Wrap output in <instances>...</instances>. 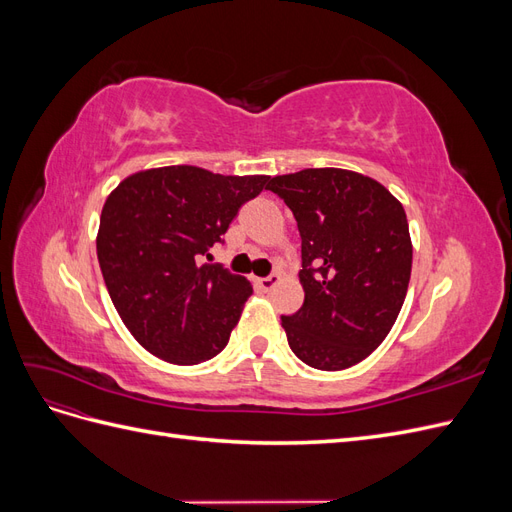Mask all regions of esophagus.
Here are the masks:
<instances>
[{
    "label": "esophagus",
    "instance_id": "esophagus-1",
    "mask_svg": "<svg viewBox=\"0 0 512 512\" xmlns=\"http://www.w3.org/2000/svg\"><path fill=\"white\" fill-rule=\"evenodd\" d=\"M277 282H280V275L271 273V275H267V277H260V280H256V286H258L262 292H269Z\"/></svg>",
    "mask_w": 512,
    "mask_h": 512
}]
</instances>
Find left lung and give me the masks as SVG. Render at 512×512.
Wrapping results in <instances>:
<instances>
[{"label":"left lung","instance_id":"obj_1","mask_svg":"<svg viewBox=\"0 0 512 512\" xmlns=\"http://www.w3.org/2000/svg\"><path fill=\"white\" fill-rule=\"evenodd\" d=\"M301 235L305 301L282 316L290 350L322 371L361 363L389 335L404 305L412 241L399 200L365 175L305 168L273 177Z\"/></svg>","mask_w":512,"mask_h":512}]
</instances>
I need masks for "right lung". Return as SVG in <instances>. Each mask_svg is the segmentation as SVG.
Masks as SVG:
<instances>
[{
	"mask_svg": "<svg viewBox=\"0 0 512 512\" xmlns=\"http://www.w3.org/2000/svg\"><path fill=\"white\" fill-rule=\"evenodd\" d=\"M267 183L181 164L141 170L106 198L96 239L104 284L128 331L158 359L196 365L226 348L252 286L200 258L224 243L241 205Z\"/></svg>",
	"mask_w": 512,
	"mask_h": 512,
	"instance_id": "right-lung-1",
	"label": "right lung"
}]
</instances>
